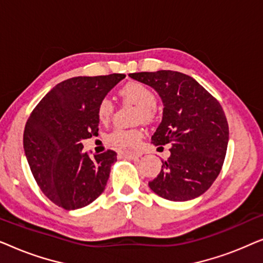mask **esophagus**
Here are the masks:
<instances>
[{
	"label": "esophagus",
	"mask_w": 263,
	"mask_h": 263,
	"mask_svg": "<svg viewBox=\"0 0 263 263\" xmlns=\"http://www.w3.org/2000/svg\"><path fill=\"white\" fill-rule=\"evenodd\" d=\"M120 154L121 157L123 158H127V159H135V158H139L141 156V153L139 152V151H120Z\"/></svg>",
	"instance_id": "esophagus-1"
}]
</instances>
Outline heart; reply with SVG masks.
Masks as SVG:
<instances>
[{"mask_svg":"<svg viewBox=\"0 0 263 263\" xmlns=\"http://www.w3.org/2000/svg\"><path fill=\"white\" fill-rule=\"evenodd\" d=\"M120 95L128 102L139 106V120L149 121L154 116V109L157 103V96L148 86L139 81H130L120 89ZM114 104L110 99L104 98L98 105V118L100 122H107L112 116ZM142 133L139 129L115 128L105 135L107 145L120 149H129L138 145Z\"/></svg>","mask_w":263,"mask_h":263,"instance_id":"1","label":"heart"}]
</instances>
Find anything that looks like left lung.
I'll list each match as a JSON object with an SVG mask.
<instances>
[{"label":"left lung","instance_id":"left-lung-1","mask_svg":"<svg viewBox=\"0 0 263 263\" xmlns=\"http://www.w3.org/2000/svg\"><path fill=\"white\" fill-rule=\"evenodd\" d=\"M153 87L164 104L163 120L152 143L171 145L159 175L148 183L157 195L188 201L202 195L220 174L229 142V124L217 99L195 79L179 71L129 74Z\"/></svg>","mask_w":263,"mask_h":263}]
</instances>
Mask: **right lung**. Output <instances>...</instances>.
Segmentation results:
<instances>
[{
    "instance_id": "obj_1",
    "label": "right lung",
    "mask_w": 263,
    "mask_h": 263,
    "mask_svg": "<svg viewBox=\"0 0 263 263\" xmlns=\"http://www.w3.org/2000/svg\"><path fill=\"white\" fill-rule=\"evenodd\" d=\"M124 74L77 77L57 84L28 117L25 156L39 188L64 210L93 202L105 189L116 152L89 157L81 141L98 135L100 100Z\"/></svg>"
}]
</instances>
